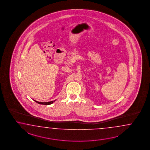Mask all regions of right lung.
I'll return each mask as SVG.
<instances>
[{
	"label": "right lung",
	"mask_w": 150,
	"mask_h": 150,
	"mask_svg": "<svg viewBox=\"0 0 150 150\" xmlns=\"http://www.w3.org/2000/svg\"><path fill=\"white\" fill-rule=\"evenodd\" d=\"M34 101H35V102H37V103H38V104H42V105H50V104H52L53 102H54L55 100H53V101H49V102H39V101H36V100H34Z\"/></svg>",
	"instance_id": "right-lung-1"
}]
</instances>
